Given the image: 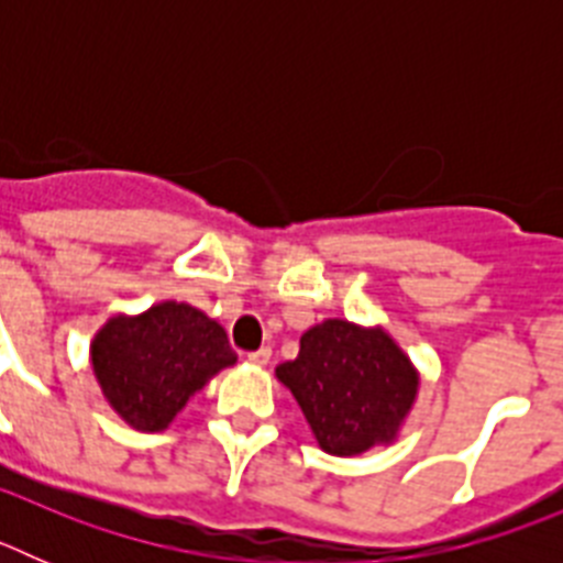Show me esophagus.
<instances>
[{
	"label": "esophagus",
	"instance_id": "obj_1",
	"mask_svg": "<svg viewBox=\"0 0 563 563\" xmlns=\"http://www.w3.org/2000/svg\"><path fill=\"white\" fill-rule=\"evenodd\" d=\"M247 361H251L253 366H267V363H271V350H267V346H262V350L251 352V355H247Z\"/></svg>",
	"mask_w": 563,
	"mask_h": 563
}]
</instances>
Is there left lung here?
I'll list each match as a JSON object with an SVG mask.
<instances>
[{
  "instance_id": "1",
  "label": "left lung",
  "mask_w": 563,
  "mask_h": 563,
  "mask_svg": "<svg viewBox=\"0 0 563 563\" xmlns=\"http://www.w3.org/2000/svg\"><path fill=\"white\" fill-rule=\"evenodd\" d=\"M276 377L332 456L391 445L420 389V372L389 332L346 318L310 327L296 361L278 363Z\"/></svg>"
}]
</instances>
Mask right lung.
Masks as SVG:
<instances>
[{"label": "right lung", "instance_id": "add662e5", "mask_svg": "<svg viewBox=\"0 0 563 563\" xmlns=\"http://www.w3.org/2000/svg\"><path fill=\"white\" fill-rule=\"evenodd\" d=\"M109 409L137 431H166L217 372L236 363L225 330L183 301L112 316L89 343Z\"/></svg>", "mask_w": 563, "mask_h": 563}]
</instances>
